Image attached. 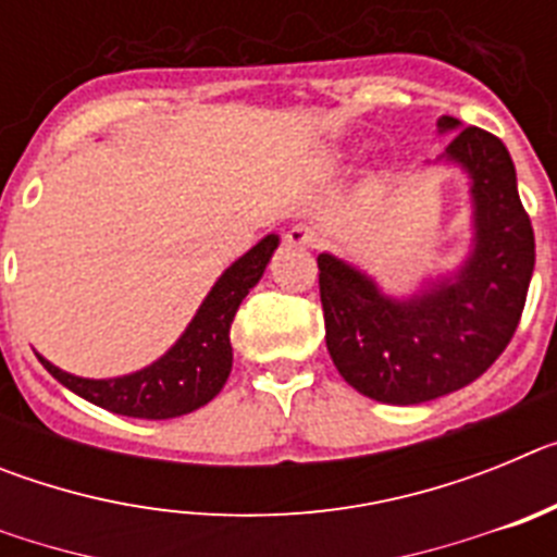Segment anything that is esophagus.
Here are the masks:
<instances>
[{"label": "esophagus", "mask_w": 557, "mask_h": 557, "mask_svg": "<svg viewBox=\"0 0 557 557\" xmlns=\"http://www.w3.org/2000/svg\"><path fill=\"white\" fill-rule=\"evenodd\" d=\"M284 243L293 245V248H314V243H318V234H314L309 225L298 223V225H293L287 234H284Z\"/></svg>", "instance_id": "esophagus-1"}]
</instances>
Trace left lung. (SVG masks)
I'll return each instance as SVG.
<instances>
[{"label": "left lung", "mask_w": 557, "mask_h": 557, "mask_svg": "<svg viewBox=\"0 0 557 557\" xmlns=\"http://www.w3.org/2000/svg\"><path fill=\"white\" fill-rule=\"evenodd\" d=\"M451 131L435 164L457 166L471 198V248L451 273L391 295L357 264L318 256L332 362L354 391L382 405H424L488 371L519 326L533 278V225L508 147L441 116L437 133Z\"/></svg>", "instance_id": "8db88e82"}]
</instances>
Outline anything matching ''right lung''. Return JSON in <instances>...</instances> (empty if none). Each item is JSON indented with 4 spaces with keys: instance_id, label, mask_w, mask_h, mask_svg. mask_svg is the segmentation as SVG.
I'll list each match as a JSON object with an SVG mask.
<instances>
[{
    "instance_id": "add662e5",
    "label": "right lung",
    "mask_w": 557,
    "mask_h": 557,
    "mask_svg": "<svg viewBox=\"0 0 557 557\" xmlns=\"http://www.w3.org/2000/svg\"><path fill=\"white\" fill-rule=\"evenodd\" d=\"M275 248H278V234H268L231 268H225L184 334L172 343L170 351L161 354L147 368L125 376L86 379L61 371L41 354L36 357L63 387L116 416L164 421L200 410L223 391L234 362L231 323L245 295L264 275Z\"/></svg>"
}]
</instances>
